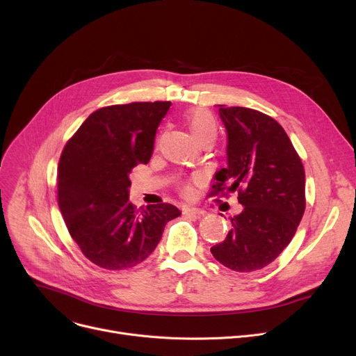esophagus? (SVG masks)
<instances>
[{
  "label": "esophagus",
  "instance_id": "esophagus-1",
  "mask_svg": "<svg viewBox=\"0 0 356 356\" xmlns=\"http://www.w3.org/2000/svg\"><path fill=\"white\" fill-rule=\"evenodd\" d=\"M204 212L203 209H199V208H186L184 209V215L188 216H192V218H200V216H204Z\"/></svg>",
  "mask_w": 356,
  "mask_h": 356
}]
</instances>
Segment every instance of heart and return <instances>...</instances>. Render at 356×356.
Listing matches in <instances>:
<instances>
[{"label":"heart","mask_w":356,"mask_h":356,"mask_svg":"<svg viewBox=\"0 0 356 356\" xmlns=\"http://www.w3.org/2000/svg\"><path fill=\"white\" fill-rule=\"evenodd\" d=\"M188 124L192 131V134L196 140L202 137H215L216 134V121L215 118L207 111H195L188 117ZM191 189L186 188L184 192H189Z\"/></svg>","instance_id":"obj_1"}]
</instances>
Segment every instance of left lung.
I'll list each match as a JSON object with an SVG mask.
<instances>
[{
	"label": "left lung",
	"instance_id": "1",
	"mask_svg": "<svg viewBox=\"0 0 356 356\" xmlns=\"http://www.w3.org/2000/svg\"><path fill=\"white\" fill-rule=\"evenodd\" d=\"M225 125L227 167L215 173L212 195L238 192L241 213L212 255L234 271L264 268L282 254L305 213V167L283 127L244 106L218 105Z\"/></svg>",
	"mask_w": 356,
	"mask_h": 356
}]
</instances>
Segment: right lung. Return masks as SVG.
Returning <instances> with one entry per match:
<instances>
[{
	"instance_id": "add662e5",
	"label": "right lung",
	"mask_w": 356,
	"mask_h": 356,
	"mask_svg": "<svg viewBox=\"0 0 356 356\" xmlns=\"http://www.w3.org/2000/svg\"><path fill=\"white\" fill-rule=\"evenodd\" d=\"M170 102L101 108L63 148L58 168L59 208L83 255L106 270L131 268L152 254L165 223L180 211L170 203L141 212L129 202V173L152 159L157 128Z\"/></svg>"
}]
</instances>
